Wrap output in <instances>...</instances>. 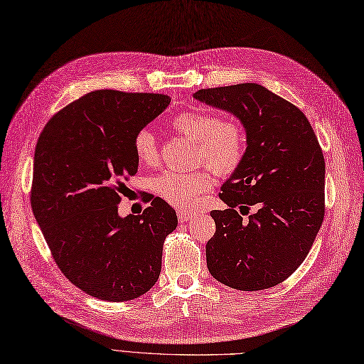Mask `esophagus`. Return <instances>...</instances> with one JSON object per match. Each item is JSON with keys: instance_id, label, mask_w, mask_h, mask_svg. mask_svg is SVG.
Returning a JSON list of instances; mask_svg holds the SVG:
<instances>
[{"instance_id": "34e87169", "label": "esophagus", "mask_w": 364, "mask_h": 364, "mask_svg": "<svg viewBox=\"0 0 364 364\" xmlns=\"http://www.w3.org/2000/svg\"><path fill=\"white\" fill-rule=\"evenodd\" d=\"M196 216V213H191V211H185V210H179L177 211V219L181 220V223H185V220H190Z\"/></svg>"}]
</instances>
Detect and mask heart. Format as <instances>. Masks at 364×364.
<instances>
[{
  "instance_id": "heart-1",
  "label": "heart",
  "mask_w": 364,
  "mask_h": 364,
  "mask_svg": "<svg viewBox=\"0 0 364 364\" xmlns=\"http://www.w3.org/2000/svg\"><path fill=\"white\" fill-rule=\"evenodd\" d=\"M171 128L198 141V157L213 171L228 174L242 162L247 146L244 127L235 119H219L202 111H185L171 120ZM134 153L141 165H154L159 159L153 131L140 129L134 137ZM213 181L205 171L166 170L153 181V188L174 207L190 208L199 194L211 188Z\"/></svg>"
}]
</instances>
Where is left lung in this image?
<instances>
[{"label":"left lung","instance_id":"1","mask_svg":"<svg viewBox=\"0 0 364 364\" xmlns=\"http://www.w3.org/2000/svg\"><path fill=\"white\" fill-rule=\"evenodd\" d=\"M193 97L233 114L247 137L242 162L219 193L228 208L210 213L216 233L205 247L207 267L232 289L277 286L306 259L323 224L321 146L306 115L258 83L199 90ZM252 205L255 213L244 220Z\"/></svg>","mask_w":364,"mask_h":364}]
</instances>
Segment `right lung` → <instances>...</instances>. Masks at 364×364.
Listing matches in <instances>:
<instances>
[{
  "mask_svg": "<svg viewBox=\"0 0 364 364\" xmlns=\"http://www.w3.org/2000/svg\"><path fill=\"white\" fill-rule=\"evenodd\" d=\"M170 102L164 94L87 92L58 111L37 141L33 216L60 270L94 298H139L161 274L174 208L154 198L141 215L122 218L119 193L137 173L136 134Z\"/></svg>",
  "mask_w": 364,
  "mask_h": 364,
  "instance_id": "1",
  "label": "right lung"
}]
</instances>
